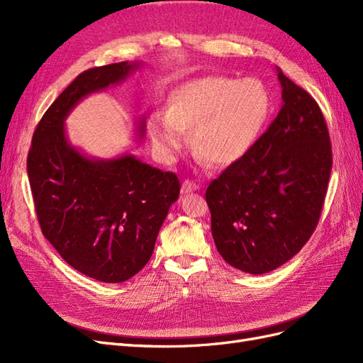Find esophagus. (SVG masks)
Wrapping results in <instances>:
<instances>
[{
    "instance_id": "34e87169",
    "label": "esophagus",
    "mask_w": 363,
    "mask_h": 363,
    "mask_svg": "<svg viewBox=\"0 0 363 363\" xmlns=\"http://www.w3.org/2000/svg\"><path fill=\"white\" fill-rule=\"evenodd\" d=\"M200 189V186L196 184L195 182H192V180H184L183 182V184H182V192L183 194H191V192H195V191H199Z\"/></svg>"
}]
</instances>
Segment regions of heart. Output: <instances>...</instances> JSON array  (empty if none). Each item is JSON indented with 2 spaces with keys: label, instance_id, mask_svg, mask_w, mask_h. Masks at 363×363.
Returning <instances> with one entry per match:
<instances>
[{
  "label": "heart",
  "instance_id": "b5f03b06",
  "mask_svg": "<svg viewBox=\"0 0 363 363\" xmlns=\"http://www.w3.org/2000/svg\"><path fill=\"white\" fill-rule=\"evenodd\" d=\"M271 112V98L260 82L208 75L172 91L164 113L147 119V131L162 159L174 160L192 132V147L215 167L242 160L256 145Z\"/></svg>",
  "mask_w": 363,
  "mask_h": 363
}]
</instances>
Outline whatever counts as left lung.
<instances>
[{
	"label": "left lung",
	"mask_w": 363,
	"mask_h": 363,
	"mask_svg": "<svg viewBox=\"0 0 363 363\" xmlns=\"http://www.w3.org/2000/svg\"><path fill=\"white\" fill-rule=\"evenodd\" d=\"M283 106L248 155L206 189L223 259L250 274L281 267L315 232L332 172L320 106L277 68Z\"/></svg>",
	"instance_id": "8db88e82"
}]
</instances>
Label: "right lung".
<instances>
[{"label":"right lung","mask_w":363,"mask_h":363,"mask_svg":"<svg viewBox=\"0 0 363 363\" xmlns=\"http://www.w3.org/2000/svg\"><path fill=\"white\" fill-rule=\"evenodd\" d=\"M138 67L121 62L77 75L43 113L27 157L43 236L68 265L106 283L125 281L147 265L180 182L130 155L86 157L69 144L63 124L82 98L125 80ZM144 131L142 119L139 135Z\"/></svg>","instance_id":"1"}]
</instances>
